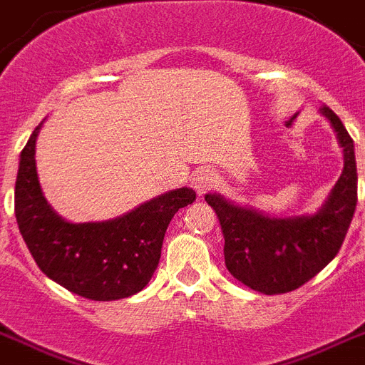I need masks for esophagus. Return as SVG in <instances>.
I'll return each mask as SVG.
<instances>
[{"mask_svg":"<svg viewBox=\"0 0 365 365\" xmlns=\"http://www.w3.org/2000/svg\"><path fill=\"white\" fill-rule=\"evenodd\" d=\"M192 185H194L197 194H205L207 190L216 185V175L210 170H197L192 177Z\"/></svg>","mask_w":365,"mask_h":365,"instance_id":"34e87169","label":"esophagus"}]
</instances>
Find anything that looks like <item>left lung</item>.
<instances>
[{
	"instance_id": "8db88e82",
	"label": "left lung",
	"mask_w": 365,
	"mask_h": 365,
	"mask_svg": "<svg viewBox=\"0 0 365 365\" xmlns=\"http://www.w3.org/2000/svg\"><path fill=\"white\" fill-rule=\"evenodd\" d=\"M343 149V171L328 200L312 216L278 218L207 194L224 233L225 267L246 287L264 294L294 291L338 255L358 201L354 141L339 117L321 108Z\"/></svg>"
}]
</instances>
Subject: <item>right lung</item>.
I'll return each mask as SVG.
<instances>
[{
	"label": "right lung",
	"mask_w": 365,
	"mask_h": 365,
	"mask_svg": "<svg viewBox=\"0 0 365 365\" xmlns=\"http://www.w3.org/2000/svg\"><path fill=\"white\" fill-rule=\"evenodd\" d=\"M41 125L24 147L14 186V215L38 269L89 300L140 293L155 274L171 218L194 203L192 188H177L106 222L71 224L48 205L35 164Z\"/></svg>",
	"instance_id": "obj_1"
}]
</instances>
